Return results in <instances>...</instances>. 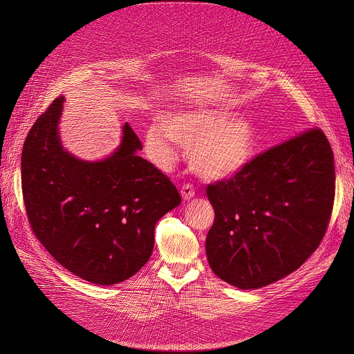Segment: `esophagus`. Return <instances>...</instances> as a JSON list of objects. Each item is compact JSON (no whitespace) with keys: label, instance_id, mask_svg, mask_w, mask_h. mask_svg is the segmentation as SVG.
<instances>
[{"label":"esophagus","instance_id":"1","mask_svg":"<svg viewBox=\"0 0 354 354\" xmlns=\"http://www.w3.org/2000/svg\"><path fill=\"white\" fill-rule=\"evenodd\" d=\"M180 195H182L183 201H191L195 196V188L189 183L183 185L182 189H180Z\"/></svg>","mask_w":354,"mask_h":354}]
</instances>
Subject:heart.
Here are the masks:
<instances>
[{
  "label": "heart",
  "mask_w": 354,
  "mask_h": 354,
  "mask_svg": "<svg viewBox=\"0 0 354 354\" xmlns=\"http://www.w3.org/2000/svg\"><path fill=\"white\" fill-rule=\"evenodd\" d=\"M175 143L189 147V163L202 179L235 176L251 162L255 149L252 124L222 109L198 107L167 111L145 132L147 155L160 167L176 160Z\"/></svg>",
  "instance_id": "b5f03b06"
}]
</instances>
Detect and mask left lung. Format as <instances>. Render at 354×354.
<instances>
[{
	"label": "left lung",
	"mask_w": 354,
	"mask_h": 354,
	"mask_svg": "<svg viewBox=\"0 0 354 354\" xmlns=\"http://www.w3.org/2000/svg\"><path fill=\"white\" fill-rule=\"evenodd\" d=\"M336 189L331 146L310 129L208 185L215 211L207 257L221 280L255 290L306 263L326 234Z\"/></svg>",
	"instance_id": "obj_1"
}]
</instances>
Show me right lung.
I'll use <instances>...</instances> for the list:
<instances>
[{"instance_id": "add662e5", "label": "right lung", "mask_w": 354, "mask_h": 354, "mask_svg": "<svg viewBox=\"0 0 354 354\" xmlns=\"http://www.w3.org/2000/svg\"><path fill=\"white\" fill-rule=\"evenodd\" d=\"M64 97L37 119L23 146L21 185L35 236L66 270L83 280L119 284L151 258L156 222L180 203L174 183L138 156L142 143L124 123L119 147L83 160L59 135Z\"/></svg>"}]
</instances>
